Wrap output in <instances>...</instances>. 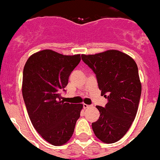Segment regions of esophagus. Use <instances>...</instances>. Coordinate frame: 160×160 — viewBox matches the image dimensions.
Here are the masks:
<instances>
[{
  "instance_id": "obj_1",
  "label": "esophagus",
  "mask_w": 160,
  "mask_h": 160,
  "mask_svg": "<svg viewBox=\"0 0 160 160\" xmlns=\"http://www.w3.org/2000/svg\"><path fill=\"white\" fill-rule=\"evenodd\" d=\"M90 106L88 105V104H83V109H86V108H90Z\"/></svg>"
}]
</instances>
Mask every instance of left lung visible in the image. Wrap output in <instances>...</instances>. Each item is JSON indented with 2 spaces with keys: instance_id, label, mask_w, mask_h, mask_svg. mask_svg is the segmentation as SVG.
<instances>
[{
  "instance_id": "left-lung-1",
  "label": "left lung",
  "mask_w": 160,
  "mask_h": 160,
  "mask_svg": "<svg viewBox=\"0 0 160 160\" xmlns=\"http://www.w3.org/2000/svg\"><path fill=\"white\" fill-rule=\"evenodd\" d=\"M96 75L104 108L96 106L100 117L92 123L95 135L104 143H114L126 134L135 120L142 93L138 67L134 59L118 50L81 55Z\"/></svg>"
}]
</instances>
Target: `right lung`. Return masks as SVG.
<instances>
[{
  "label": "right lung",
  "mask_w": 160,
  "mask_h": 160,
  "mask_svg": "<svg viewBox=\"0 0 160 160\" xmlns=\"http://www.w3.org/2000/svg\"><path fill=\"white\" fill-rule=\"evenodd\" d=\"M80 55L64 56L50 49L31 56L23 70L22 95L32 125L46 141L62 146L70 140L83 104L61 101V92Z\"/></svg>",
  "instance_id": "add662e5"
}]
</instances>
